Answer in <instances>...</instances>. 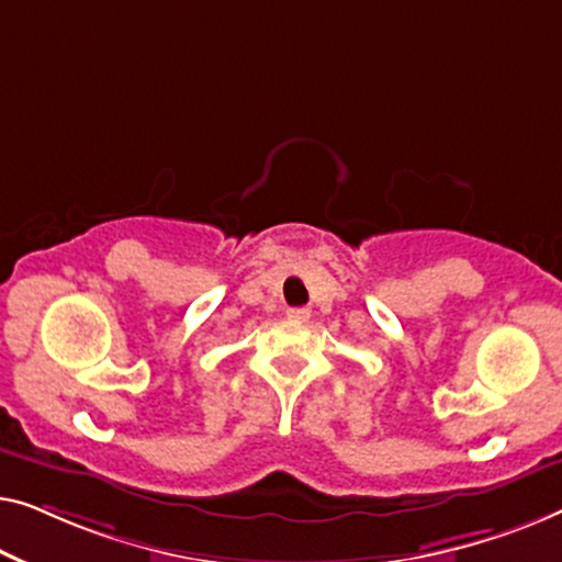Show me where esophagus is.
Listing matches in <instances>:
<instances>
[{
  "mask_svg": "<svg viewBox=\"0 0 562 562\" xmlns=\"http://www.w3.org/2000/svg\"><path fill=\"white\" fill-rule=\"evenodd\" d=\"M288 318L295 321V323H305L307 318H311V311H307V307H290Z\"/></svg>",
  "mask_w": 562,
  "mask_h": 562,
  "instance_id": "1",
  "label": "esophagus"
}]
</instances>
